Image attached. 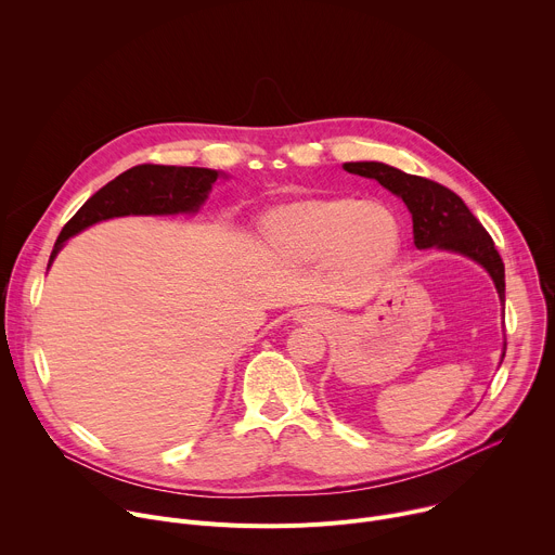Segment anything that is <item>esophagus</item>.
Segmentation results:
<instances>
[{
  "label": "esophagus",
  "mask_w": 555,
  "mask_h": 555,
  "mask_svg": "<svg viewBox=\"0 0 555 555\" xmlns=\"http://www.w3.org/2000/svg\"><path fill=\"white\" fill-rule=\"evenodd\" d=\"M309 315H313V313H309ZM309 321H321V319H319V315H313V319H309Z\"/></svg>",
  "instance_id": "esophagus-1"
}]
</instances>
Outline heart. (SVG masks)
<instances>
[{"instance_id": "1", "label": "heart", "mask_w": 555, "mask_h": 555, "mask_svg": "<svg viewBox=\"0 0 555 555\" xmlns=\"http://www.w3.org/2000/svg\"><path fill=\"white\" fill-rule=\"evenodd\" d=\"M266 232L292 261H334L349 274L369 276L400 250V221L382 204L356 199H305L276 208Z\"/></svg>"}]
</instances>
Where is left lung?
I'll use <instances>...</instances> for the list:
<instances>
[{"label": "left lung", "instance_id": "8db88e82", "mask_svg": "<svg viewBox=\"0 0 555 555\" xmlns=\"http://www.w3.org/2000/svg\"><path fill=\"white\" fill-rule=\"evenodd\" d=\"M345 171L377 180L390 193L400 195L413 215V240L417 248H443L481 263L505 302V266L492 236L469 212L463 199L450 189L392 169L382 163H347ZM505 358V353H503Z\"/></svg>", "mask_w": 555, "mask_h": 555}]
</instances>
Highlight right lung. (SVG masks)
Here are the masks:
<instances>
[{"label":"right lung","instance_id":"obj_1","mask_svg":"<svg viewBox=\"0 0 555 555\" xmlns=\"http://www.w3.org/2000/svg\"><path fill=\"white\" fill-rule=\"evenodd\" d=\"M219 178L212 169L138 165L94 193L63 225L50 261L72 234L120 215H171L193 212L206 199Z\"/></svg>","mask_w":555,"mask_h":555}]
</instances>
